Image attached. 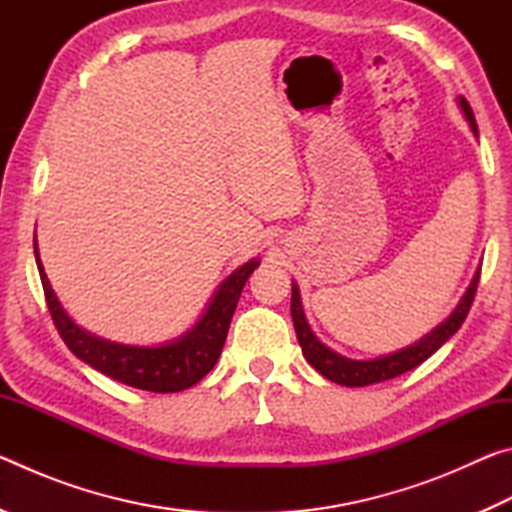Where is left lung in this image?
Instances as JSON below:
<instances>
[{
    "label": "left lung",
    "instance_id": "1",
    "mask_svg": "<svg viewBox=\"0 0 512 512\" xmlns=\"http://www.w3.org/2000/svg\"><path fill=\"white\" fill-rule=\"evenodd\" d=\"M458 106H461L465 119L470 121V128L476 133V121H474V112L470 108V103H467L463 97H458ZM479 275H481V271H476L474 280L470 287H467L463 300L458 302L454 314L449 316L445 323H440L436 329H431L424 339L409 345V348L393 352V354H386V357H379V359H370V361H354L348 357H341V354L329 350L325 343H320L318 336L311 332V327L305 318V311H302L300 291L296 284H293L291 287V318H293V327H296L302 354H305V359L320 372V375L327 377L329 381H334V384H341V386H368V384H379V381H386V379L402 375V372L413 370L415 366H420L422 361H427L431 354L449 339V336H454L458 332V327L463 325V320L467 318V314H470V307H472L474 293H476V284H479Z\"/></svg>",
    "mask_w": 512,
    "mask_h": 512
}]
</instances>
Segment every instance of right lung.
Instances as JSON below:
<instances>
[{"label":"right lung","mask_w":512,"mask_h":512,"mask_svg":"<svg viewBox=\"0 0 512 512\" xmlns=\"http://www.w3.org/2000/svg\"><path fill=\"white\" fill-rule=\"evenodd\" d=\"M33 248H36V264L51 318H54L60 339L65 341L67 348L106 377L151 393L185 391V388L198 384L214 368L223 350L225 336H228L241 289H244L250 273L259 266L257 259H250L230 277H225L219 291L214 293L210 307L205 309L203 318L180 339L155 345V348H137V345H121L99 339V336L85 332L83 327L76 325L60 305L54 289H51L40 262L38 241H33Z\"/></svg>","instance_id":"right-lung-1"}]
</instances>
